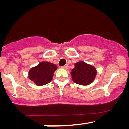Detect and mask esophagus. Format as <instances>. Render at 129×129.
<instances>
[{
	"label": "esophagus",
	"instance_id": "obj_1",
	"mask_svg": "<svg viewBox=\"0 0 129 129\" xmlns=\"http://www.w3.org/2000/svg\"><path fill=\"white\" fill-rule=\"evenodd\" d=\"M68 65H66V66H63V67H62V68L63 69H68Z\"/></svg>",
	"mask_w": 129,
	"mask_h": 129
}]
</instances>
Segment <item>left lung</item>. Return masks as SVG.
Wrapping results in <instances>:
<instances>
[{"label":"left lung","instance_id":"1","mask_svg":"<svg viewBox=\"0 0 129 129\" xmlns=\"http://www.w3.org/2000/svg\"><path fill=\"white\" fill-rule=\"evenodd\" d=\"M71 74L74 82L79 85H87L94 80L97 71L93 66L80 61L75 63V67Z\"/></svg>","mask_w":129,"mask_h":129}]
</instances>
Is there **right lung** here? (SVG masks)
Returning a JSON list of instances; mask_svg holds the SVG:
<instances>
[{"instance_id":"right-lung-1","label":"right lung","mask_w":129,"mask_h":129,"mask_svg":"<svg viewBox=\"0 0 129 129\" xmlns=\"http://www.w3.org/2000/svg\"><path fill=\"white\" fill-rule=\"evenodd\" d=\"M57 69L56 65L48 62H42L38 66L30 69L28 78L36 85H45L51 82L54 72Z\"/></svg>"}]
</instances>
